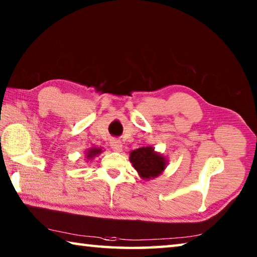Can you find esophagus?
I'll use <instances>...</instances> for the list:
<instances>
[{"label":"esophagus","mask_w":257,"mask_h":257,"mask_svg":"<svg viewBox=\"0 0 257 257\" xmlns=\"http://www.w3.org/2000/svg\"><path fill=\"white\" fill-rule=\"evenodd\" d=\"M110 146L112 147V150L114 152H121L122 151V143L118 139H112L110 143Z\"/></svg>","instance_id":"obj_1"}]
</instances>
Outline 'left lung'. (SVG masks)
Returning a JSON list of instances; mask_svg holds the SVG:
<instances>
[{"instance_id": "left-lung-1", "label": "left lung", "mask_w": 257, "mask_h": 257, "mask_svg": "<svg viewBox=\"0 0 257 257\" xmlns=\"http://www.w3.org/2000/svg\"><path fill=\"white\" fill-rule=\"evenodd\" d=\"M129 160L135 170L138 172V176L144 180L159 177L168 165L167 158L156 152L152 146L139 147L132 151Z\"/></svg>"}]
</instances>
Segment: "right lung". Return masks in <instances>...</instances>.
Instances as JSON below:
<instances>
[{"mask_svg":"<svg viewBox=\"0 0 257 257\" xmlns=\"http://www.w3.org/2000/svg\"><path fill=\"white\" fill-rule=\"evenodd\" d=\"M102 153V147H90V149L85 152V159L87 161H92L94 158H96L98 154Z\"/></svg>","mask_w":257,"mask_h":257,"instance_id":"obj_1","label":"right lung"}]
</instances>
